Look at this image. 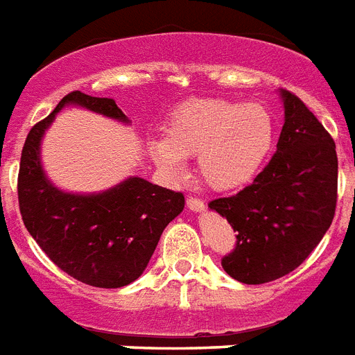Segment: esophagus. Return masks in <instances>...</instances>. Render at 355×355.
<instances>
[{
	"label": "esophagus",
	"instance_id": "1",
	"mask_svg": "<svg viewBox=\"0 0 355 355\" xmlns=\"http://www.w3.org/2000/svg\"><path fill=\"white\" fill-rule=\"evenodd\" d=\"M186 206L189 207L191 211H200V209H204V200L198 197H187Z\"/></svg>",
	"mask_w": 355,
	"mask_h": 355
}]
</instances>
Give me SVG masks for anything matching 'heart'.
Returning <instances> with one entry per match:
<instances>
[{
    "label": "heart",
    "instance_id": "1",
    "mask_svg": "<svg viewBox=\"0 0 355 355\" xmlns=\"http://www.w3.org/2000/svg\"><path fill=\"white\" fill-rule=\"evenodd\" d=\"M275 138L272 111L257 102L193 98L173 109L166 138H153V160L169 175H180L184 158H197L207 186L233 189L250 182L266 162Z\"/></svg>",
    "mask_w": 355,
    "mask_h": 355
}]
</instances>
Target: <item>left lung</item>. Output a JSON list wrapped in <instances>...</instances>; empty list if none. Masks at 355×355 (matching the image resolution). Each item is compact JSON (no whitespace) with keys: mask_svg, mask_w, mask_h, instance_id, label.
<instances>
[{"mask_svg":"<svg viewBox=\"0 0 355 355\" xmlns=\"http://www.w3.org/2000/svg\"><path fill=\"white\" fill-rule=\"evenodd\" d=\"M282 100L277 153L252 184L207 204L237 232L220 262L244 284L275 281L301 266L336 215V142L301 98L282 91Z\"/></svg>","mask_w":355,"mask_h":355,"instance_id":"obj_1","label":"left lung"}]
</instances>
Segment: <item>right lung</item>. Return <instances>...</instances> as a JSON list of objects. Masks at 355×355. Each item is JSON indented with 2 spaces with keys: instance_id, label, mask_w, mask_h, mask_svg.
Segmentation results:
<instances>
[{
  "instance_id": "right-lung-1",
  "label": "right lung",
  "mask_w": 355,
  "mask_h": 355,
  "mask_svg": "<svg viewBox=\"0 0 355 355\" xmlns=\"http://www.w3.org/2000/svg\"><path fill=\"white\" fill-rule=\"evenodd\" d=\"M65 103L125 120L114 100L73 91L33 125L21 151L18 202L23 224L60 270L96 288H122L142 275L164 227L184 209V195L129 178L98 195H71L49 184L40 140Z\"/></svg>"
}]
</instances>
